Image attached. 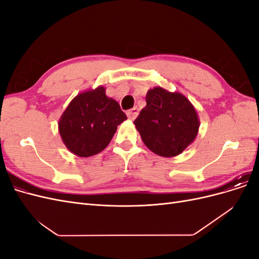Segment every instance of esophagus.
I'll return each mask as SVG.
<instances>
[{"mask_svg":"<svg viewBox=\"0 0 259 259\" xmlns=\"http://www.w3.org/2000/svg\"><path fill=\"white\" fill-rule=\"evenodd\" d=\"M138 113H139V109H138L137 107H134V108L131 109V110H128V111L126 112L127 117H128L130 120H132V121H134V120L136 119Z\"/></svg>","mask_w":259,"mask_h":259,"instance_id":"34e87169","label":"esophagus"}]
</instances>
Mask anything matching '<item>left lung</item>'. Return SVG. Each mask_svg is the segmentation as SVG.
<instances>
[{
  "instance_id": "obj_1",
  "label": "left lung",
  "mask_w": 259,
  "mask_h": 259,
  "mask_svg": "<svg viewBox=\"0 0 259 259\" xmlns=\"http://www.w3.org/2000/svg\"><path fill=\"white\" fill-rule=\"evenodd\" d=\"M146 103L134 124L149 150L173 158L194 142L200 119L190 100L182 93L156 86L147 92Z\"/></svg>"
}]
</instances>
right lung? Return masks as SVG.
<instances>
[{
	"label": "right lung",
	"mask_w": 259,
	"mask_h": 259,
	"mask_svg": "<svg viewBox=\"0 0 259 259\" xmlns=\"http://www.w3.org/2000/svg\"><path fill=\"white\" fill-rule=\"evenodd\" d=\"M127 117L120 105L106 95L104 86L82 92L70 101L58 122L62 143L73 154L88 158L111 142L117 125Z\"/></svg>",
	"instance_id": "obj_1"
}]
</instances>
